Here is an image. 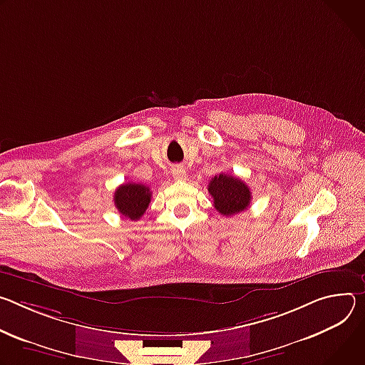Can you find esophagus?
<instances>
[{"mask_svg":"<svg viewBox=\"0 0 365 365\" xmlns=\"http://www.w3.org/2000/svg\"><path fill=\"white\" fill-rule=\"evenodd\" d=\"M173 177L177 181H184V180H187V171L184 170V167H175L173 170Z\"/></svg>","mask_w":365,"mask_h":365,"instance_id":"esophagus-1","label":"esophagus"}]
</instances>
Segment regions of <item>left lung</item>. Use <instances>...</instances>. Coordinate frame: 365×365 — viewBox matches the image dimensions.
I'll return each mask as SVG.
<instances>
[{
    "label": "left lung",
    "mask_w": 365,
    "mask_h": 365,
    "mask_svg": "<svg viewBox=\"0 0 365 365\" xmlns=\"http://www.w3.org/2000/svg\"><path fill=\"white\" fill-rule=\"evenodd\" d=\"M213 197L215 209L223 216H233L247 210L251 205L252 192L248 185L232 175L219 174L215 175L207 187Z\"/></svg>",
    "instance_id": "1"
}]
</instances>
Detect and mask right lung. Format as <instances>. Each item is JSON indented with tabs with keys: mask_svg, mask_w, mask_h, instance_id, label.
Masks as SVG:
<instances>
[{
	"mask_svg": "<svg viewBox=\"0 0 365 365\" xmlns=\"http://www.w3.org/2000/svg\"><path fill=\"white\" fill-rule=\"evenodd\" d=\"M152 192L149 187L136 182L121 184L114 191V206L121 216L139 220L150 203Z\"/></svg>",
	"mask_w": 365,
	"mask_h": 365,
	"instance_id": "right-lung-1",
	"label": "right lung"
}]
</instances>
